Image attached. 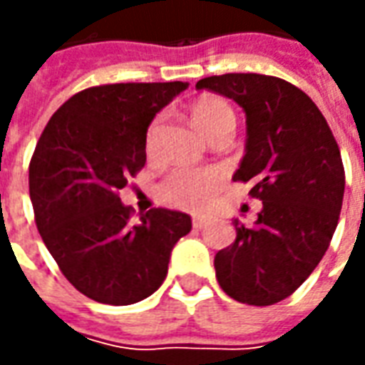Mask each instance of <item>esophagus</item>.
Wrapping results in <instances>:
<instances>
[{
  "label": "esophagus",
  "instance_id": "obj_1",
  "mask_svg": "<svg viewBox=\"0 0 365 365\" xmlns=\"http://www.w3.org/2000/svg\"><path fill=\"white\" fill-rule=\"evenodd\" d=\"M207 222H209V219H207V217H193V219H191L193 229H203Z\"/></svg>",
  "mask_w": 365,
  "mask_h": 365
}]
</instances>
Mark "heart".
Returning a JSON list of instances; mask_svg holds the SVG:
<instances>
[{
	"label": "heart",
	"instance_id": "1",
	"mask_svg": "<svg viewBox=\"0 0 365 365\" xmlns=\"http://www.w3.org/2000/svg\"><path fill=\"white\" fill-rule=\"evenodd\" d=\"M191 117L207 136L221 127H235V111L225 99L217 96L199 97L195 103L191 105ZM158 133V119L150 123L146 130V148L150 150L154 138ZM227 182L225 170L217 166L209 168H193V166H178L158 183V197L166 201L168 205L180 207L199 211L205 209L211 199L219 193Z\"/></svg>",
	"mask_w": 365,
	"mask_h": 365
}]
</instances>
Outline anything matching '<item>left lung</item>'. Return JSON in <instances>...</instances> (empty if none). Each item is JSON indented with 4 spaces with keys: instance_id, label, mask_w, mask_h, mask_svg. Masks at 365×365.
Returning <instances> with one entry per match:
<instances>
[{
    "instance_id": "left-lung-1",
    "label": "left lung",
    "mask_w": 365,
    "mask_h": 365,
    "mask_svg": "<svg viewBox=\"0 0 365 365\" xmlns=\"http://www.w3.org/2000/svg\"><path fill=\"white\" fill-rule=\"evenodd\" d=\"M197 90L235 99L246 111V154L235 182L262 201L258 221H235L237 240L215 256L217 282L238 303L266 307L311 275L336 230L344 166L336 138L305 91L282 78L222 74Z\"/></svg>"
}]
</instances>
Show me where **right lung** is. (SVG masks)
I'll return each mask as SVG.
<instances>
[{
	"instance_id": "right-lung-1",
	"label": "right lung",
	"mask_w": 365,
	"mask_h": 365,
	"mask_svg": "<svg viewBox=\"0 0 365 365\" xmlns=\"http://www.w3.org/2000/svg\"><path fill=\"white\" fill-rule=\"evenodd\" d=\"M183 82L105 83L54 113L29 164L36 229L60 272L86 297L133 305L166 279L190 215L154 207L133 222L119 190L146 162V128Z\"/></svg>"
}]
</instances>
